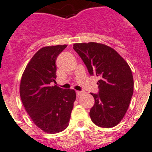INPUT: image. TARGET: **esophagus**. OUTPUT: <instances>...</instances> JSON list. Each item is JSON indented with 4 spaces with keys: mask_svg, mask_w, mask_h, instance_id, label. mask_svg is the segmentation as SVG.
<instances>
[{
    "mask_svg": "<svg viewBox=\"0 0 152 152\" xmlns=\"http://www.w3.org/2000/svg\"><path fill=\"white\" fill-rule=\"evenodd\" d=\"M83 94H84V92L83 91H76V94H77V96L83 95Z\"/></svg>",
    "mask_w": 152,
    "mask_h": 152,
    "instance_id": "esophagus-1",
    "label": "esophagus"
}]
</instances>
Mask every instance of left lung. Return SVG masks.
Returning a JSON list of instances; mask_svg holds the SVG:
<instances>
[{
  "label": "left lung",
  "mask_w": 152,
  "mask_h": 152,
  "mask_svg": "<svg viewBox=\"0 0 152 152\" xmlns=\"http://www.w3.org/2000/svg\"><path fill=\"white\" fill-rule=\"evenodd\" d=\"M73 49L87 66L89 74L100 78L99 92L91 93L94 98L89 113L91 121L99 127H115L124 118L134 93V78L128 64L104 44L75 43Z\"/></svg>",
  "instance_id": "left-lung-1"
}]
</instances>
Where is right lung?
Instances as JSON below:
<instances>
[{
    "label": "right lung",
    "mask_w": 152,
    "mask_h": 152,
    "mask_svg": "<svg viewBox=\"0 0 152 152\" xmlns=\"http://www.w3.org/2000/svg\"><path fill=\"white\" fill-rule=\"evenodd\" d=\"M66 47L58 45L39 49L21 79L20 97L25 110L39 128L51 134L67 127L76 100L73 89L52 86L57 77V57Z\"/></svg>",
    "instance_id": "add662e5"
}]
</instances>
